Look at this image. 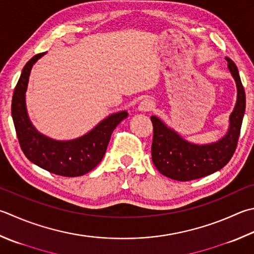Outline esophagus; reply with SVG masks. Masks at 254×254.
<instances>
[{"label": "esophagus", "instance_id": "esophagus-1", "mask_svg": "<svg viewBox=\"0 0 254 254\" xmlns=\"http://www.w3.org/2000/svg\"><path fill=\"white\" fill-rule=\"evenodd\" d=\"M138 109H139L141 113L150 112V111H152V109H154V103H152V100L148 99V98L143 99L140 102L139 106H138Z\"/></svg>", "mask_w": 254, "mask_h": 254}]
</instances>
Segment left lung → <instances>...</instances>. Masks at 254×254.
<instances>
[{
    "label": "left lung",
    "mask_w": 254,
    "mask_h": 254,
    "mask_svg": "<svg viewBox=\"0 0 254 254\" xmlns=\"http://www.w3.org/2000/svg\"><path fill=\"white\" fill-rule=\"evenodd\" d=\"M226 60L238 88L237 104L230 116V128L226 137L210 145H193L184 140L159 118L150 117L154 127L152 162L160 174L170 179L190 181L211 175L223 168L237 149L246 111V93L236 64L229 57Z\"/></svg>",
    "instance_id": "left-lung-1"
}]
</instances>
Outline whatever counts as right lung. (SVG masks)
<instances>
[{
  "mask_svg": "<svg viewBox=\"0 0 254 254\" xmlns=\"http://www.w3.org/2000/svg\"><path fill=\"white\" fill-rule=\"evenodd\" d=\"M44 54L40 53L27 62L14 89L11 109L17 139L27 159L41 168L63 177L83 176L102 161L114 129L128 114L112 115L78 139L56 141L41 135L27 117L25 92L32 66Z\"/></svg>",
  "mask_w": 254,
  "mask_h": 254,
  "instance_id": "1",
  "label": "right lung"
}]
</instances>
